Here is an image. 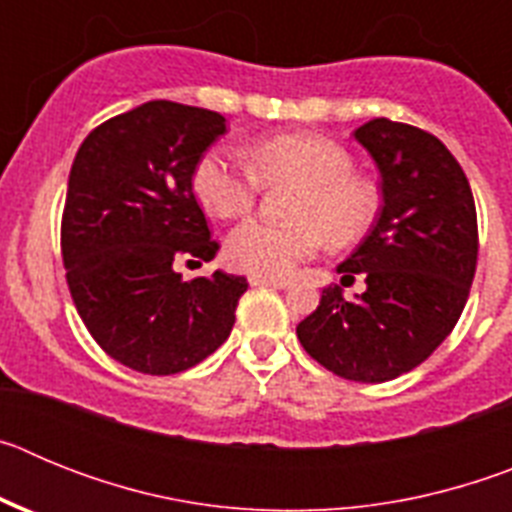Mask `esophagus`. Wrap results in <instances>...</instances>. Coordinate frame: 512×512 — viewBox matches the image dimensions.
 <instances>
[{
    "mask_svg": "<svg viewBox=\"0 0 512 512\" xmlns=\"http://www.w3.org/2000/svg\"><path fill=\"white\" fill-rule=\"evenodd\" d=\"M248 282H251V287H274V289L289 287L287 279H274V277H251Z\"/></svg>",
    "mask_w": 512,
    "mask_h": 512,
    "instance_id": "obj_1",
    "label": "esophagus"
}]
</instances>
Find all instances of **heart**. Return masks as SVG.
Wrapping results in <instances>:
<instances>
[{"instance_id": "heart-1", "label": "heart", "mask_w": 512, "mask_h": 512, "mask_svg": "<svg viewBox=\"0 0 512 512\" xmlns=\"http://www.w3.org/2000/svg\"><path fill=\"white\" fill-rule=\"evenodd\" d=\"M297 184L287 225L248 220L225 238V259L253 277H287L323 246H351L364 238L379 212V192L354 174V161L336 140L287 133L256 143L251 169L225 148L202 153L192 169V192L215 217H241L256 202L259 184Z\"/></svg>"}]
</instances>
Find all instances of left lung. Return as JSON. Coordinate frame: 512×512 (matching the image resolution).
<instances>
[{
	"mask_svg": "<svg viewBox=\"0 0 512 512\" xmlns=\"http://www.w3.org/2000/svg\"><path fill=\"white\" fill-rule=\"evenodd\" d=\"M354 138L377 164L382 210L338 274H364L366 289L346 300L323 287L297 338L328 372L377 384L423 364L454 330L477 269V210L436 135L377 117Z\"/></svg>",
	"mask_w": 512,
	"mask_h": 512,
	"instance_id": "1",
	"label": "left lung"
}]
</instances>
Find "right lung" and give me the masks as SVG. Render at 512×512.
<instances>
[{"mask_svg":"<svg viewBox=\"0 0 512 512\" xmlns=\"http://www.w3.org/2000/svg\"><path fill=\"white\" fill-rule=\"evenodd\" d=\"M225 135L220 112L151 99L102 122L76 151L61 225L66 282L94 341L143 374H179L228 341L243 277L184 282L212 261L192 169Z\"/></svg>","mask_w":512,"mask_h":512,"instance_id":"right-lung-1","label":"right lung"}]
</instances>
